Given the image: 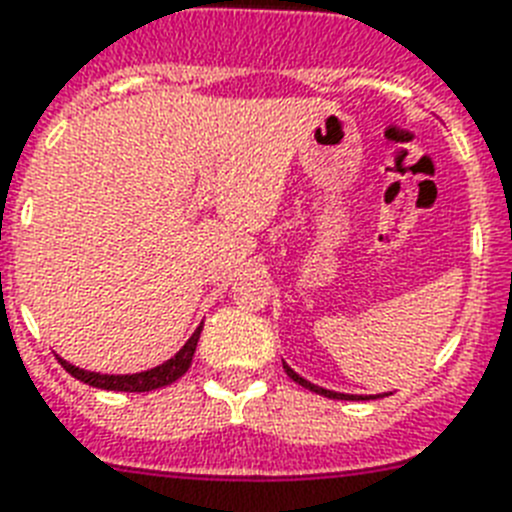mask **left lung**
Wrapping results in <instances>:
<instances>
[{
	"label": "left lung",
	"mask_w": 512,
	"mask_h": 512,
	"mask_svg": "<svg viewBox=\"0 0 512 512\" xmlns=\"http://www.w3.org/2000/svg\"><path fill=\"white\" fill-rule=\"evenodd\" d=\"M284 371H286V376L294 378V381H297L299 386H305V389H310V392H315V394H323V397H328V400H376V397H384V394H342V392H331V389H323V386H318V384H310L307 378L299 376V373L292 371V368H289V365H286V363H284Z\"/></svg>",
	"instance_id": "obj_1"
}]
</instances>
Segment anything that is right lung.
<instances>
[{"mask_svg": "<svg viewBox=\"0 0 512 512\" xmlns=\"http://www.w3.org/2000/svg\"><path fill=\"white\" fill-rule=\"evenodd\" d=\"M199 334H202V323L197 326V331L189 336V342L176 352V355L165 360L157 368H149V371L141 373H123V376H110V373H94V371H83V368H76L68 360H60V365L65 371L70 373L73 378L83 381V384L97 386V389H107V392H152V389H160V386L173 384L176 378L184 376L189 371L191 357H194V350H197Z\"/></svg>", "mask_w": 512, "mask_h": 512, "instance_id": "right-lung-1", "label": "right lung"}]
</instances>
